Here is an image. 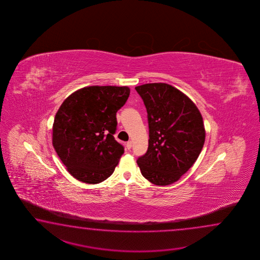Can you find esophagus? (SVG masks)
I'll return each instance as SVG.
<instances>
[{
  "instance_id": "1",
  "label": "esophagus",
  "mask_w": 260,
  "mask_h": 260,
  "mask_svg": "<svg viewBox=\"0 0 260 260\" xmlns=\"http://www.w3.org/2000/svg\"><path fill=\"white\" fill-rule=\"evenodd\" d=\"M126 148H127L128 149H130L132 148V141H128L127 143H126Z\"/></svg>"
}]
</instances>
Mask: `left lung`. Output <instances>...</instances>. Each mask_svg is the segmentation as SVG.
<instances>
[{
    "label": "left lung",
    "instance_id": "1",
    "mask_svg": "<svg viewBox=\"0 0 260 260\" xmlns=\"http://www.w3.org/2000/svg\"><path fill=\"white\" fill-rule=\"evenodd\" d=\"M149 121V148L137 162L149 182L167 186L193 166L203 149L205 129L197 106L180 90L164 83L136 87Z\"/></svg>",
    "mask_w": 260,
    "mask_h": 260
}]
</instances>
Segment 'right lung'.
Wrapping results in <instances>:
<instances>
[{"mask_svg":"<svg viewBox=\"0 0 260 260\" xmlns=\"http://www.w3.org/2000/svg\"><path fill=\"white\" fill-rule=\"evenodd\" d=\"M128 86H86L63 101L53 123L52 143L67 170L79 181L98 184L111 177L124 149L113 137L116 112Z\"/></svg>","mask_w":260,"mask_h":260,"instance_id":"1","label":"right lung"}]
</instances>
